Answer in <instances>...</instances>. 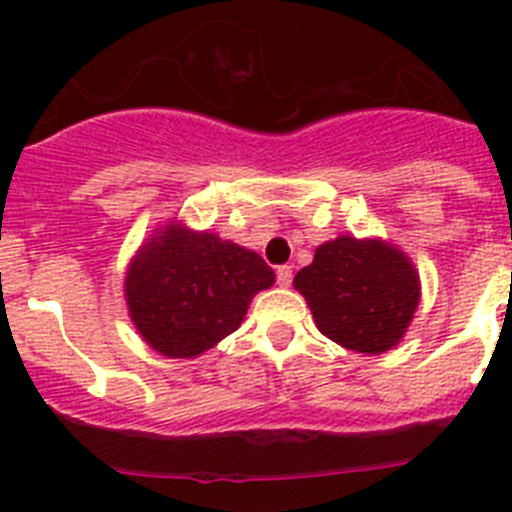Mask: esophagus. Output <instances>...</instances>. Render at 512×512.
Listing matches in <instances>:
<instances>
[{"label": "esophagus", "instance_id": "1", "mask_svg": "<svg viewBox=\"0 0 512 512\" xmlns=\"http://www.w3.org/2000/svg\"><path fill=\"white\" fill-rule=\"evenodd\" d=\"M277 282L282 284V287H289V284H292V266H279L277 269Z\"/></svg>", "mask_w": 512, "mask_h": 512}]
</instances>
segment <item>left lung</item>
Returning a JSON list of instances; mask_svg holds the SVG:
<instances>
[{
    "mask_svg": "<svg viewBox=\"0 0 512 512\" xmlns=\"http://www.w3.org/2000/svg\"><path fill=\"white\" fill-rule=\"evenodd\" d=\"M318 330L359 354H384L405 336L420 302V279L400 248L338 235L297 271Z\"/></svg>",
    "mask_w": 512,
    "mask_h": 512,
    "instance_id": "8db88e82",
    "label": "left lung"
}]
</instances>
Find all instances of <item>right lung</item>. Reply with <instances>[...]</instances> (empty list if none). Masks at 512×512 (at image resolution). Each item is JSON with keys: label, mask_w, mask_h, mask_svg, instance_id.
Segmentation results:
<instances>
[{"label": "right lung", "mask_w": 512, "mask_h": 512, "mask_svg": "<svg viewBox=\"0 0 512 512\" xmlns=\"http://www.w3.org/2000/svg\"><path fill=\"white\" fill-rule=\"evenodd\" d=\"M271 284L274 271L259 253L176 223L135 253L125 300L148 346L171 359H194L238 330L253 297Z\"/></svg>", "instance_id": "obj_1"}]
</instances>
